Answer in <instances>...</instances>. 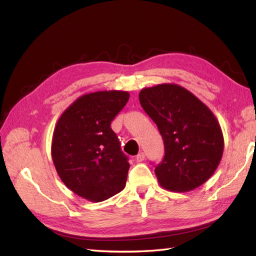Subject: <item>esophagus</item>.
Instances as JSON below:
<instances>
[{
	"label": "esophagus",
	"instance_id": "1",
	"mask_svg": "<svg viewBox=\"0 0 256 256\" xmlns=\"http://www.w3.org/2000/svg\"><path fill=\"white\" fill-rule=\"evenodd\" d=\"M144 160H145V154L143 153V152L136 156V162H143Z\"/></svg>",
	"mask_w": 256,
	"mask_h": 256
}]
</instances>
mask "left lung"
Masks as SVG:
<instances>
[{
	"label": "left lung",
	"mask_w": 256,
	"mask_h": 256,
	"mask_svg": "<svg viewBox=\"0 0 256 256\" xmlns=\"http://www.w3.org/2000/svg\"><path fill=\"white\" fill-rule=\"evenodd\" d=\"M138 98L164 140V160L155 168L160 186L186 192L204 184L218 168L224 148L214 114L175 84L144 88Z\"/></svg>",
	"instance_id": "obj_1"
}]
</instances>
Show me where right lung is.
Here are the masks:
<instances>
[{
	"label": "right lung",
	"mask_w": 256,
	"mask_h": 256,
	"mask_svg": "<svg viewBox=\"0 0 256 256\" xmlns=\"http://www.w3.org/2000/svg\"><path fill=\"white\" fill-rule=\"evenodd\" d=\"M128 91L84 94L59 118L54 130L52 158L58 176L92 202L111 198L126 184L130 164L111 122L128 101Z\"/></svg>",
	"instance_id": "obj_1"
}]
</instances>
